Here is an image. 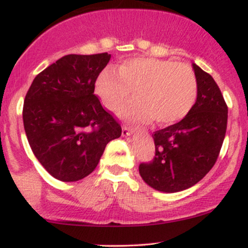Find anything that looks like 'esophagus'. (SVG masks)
Returning a JSON list of instances; mask_svg holds the SVG:
<instances>
[{"instance_id": "1", "label": "esophagus", "mask_w": 248, "mask_h": 248, "mask_svg": "<svg viewBox=\"0 0 248 248\" xmlns=\"http://www.w3.org/2000/svg\"><path fill=\"white\" fill-rule=\"evenodd\" d=\"M134 132H135V129H134V128L124 126V128H122V136H130V135H133Z\"/></svg>"}]
</instances>
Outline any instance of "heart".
I'll return each instance as SVG.
<instances>
[{
  "label": "heart",
  "mask_w": 248,
  "mask_h": 248,
  "mask_svg": "<svg viewBox=\"0 0 248 248\" xmlns=\"http://www.w3.org/2000/svg\"><path fill=\"white\" fill-rule=\"evenodd\" d=\"M94 90L108 110H115L134 90L136 98L120 108L119 116L134 122L155 119L160 124H171L191 110L198 86L186 65L136 57L120 62L118 72L110 66L102 70Z\"/></svg>",
  "instance_id": "b5f03b06"
}]
</instances>
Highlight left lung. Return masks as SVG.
Here are the masks:
<instances>
[{
    "label": "left lung",
    "mask_w": 248,
    "mask_h": 248,
    "mask_svg": "<svg viewBox=\"0 0 248 248\" xmlns=\"http://www.w3.org/2000/svg\"><path fill=\"white\" fill-rule=\"evenodd\" d=\"M197 99L177 124L153 134L155 157L141 163L142 179L157 191L173 193L197 184L217 161L226 134L227 106L218 85L192 62Z\"/></svg>",
    "instance_id": "8db88e82"
}]
</instances>
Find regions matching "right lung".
Masks as SVG:
<instances>
[{
  "mask_svg": "<svg viewBox=\"0 0 248 248\" xmlns=\"http://www.w3.org/2000/svg\"><path fill=\"white\" fill-rule=\"evenodd\" d=\"M108 53L67 55L33 79L25 95L23 124L39 163L62 182H76L98 166L121 127L94 94Z\"/></svg>",
  "mask_w": 248,
  "mask_h": 248,
  "instance_id": "right-lung-1",
  "label": "right lung"
}]
</instances>
